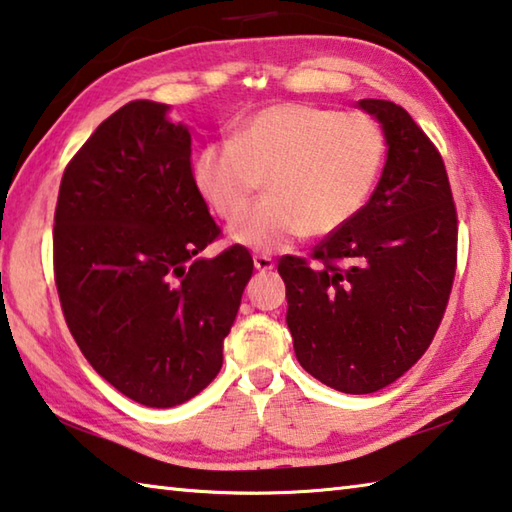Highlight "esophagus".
I'll return each instance as SVG.
<instances>
[{
  "mask_svg": "<svg viewBox=\"0 0 512 512\" xmlns=\"http://www.w3.org/2000/svg\"><path fill=\"white\" fill-rule=\"evenodd\" d=\"M253 264H255V268L257 271H271V268H275V262H273V257L271 255H255L253 257Z\"/></svg>",
  "mask_w": 512,
  "mask_h": 512,
  "instance_id": "obj_1",
  "label": "esophagus"
}]
</instances>
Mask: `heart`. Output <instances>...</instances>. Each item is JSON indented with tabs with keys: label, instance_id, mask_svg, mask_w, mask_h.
Listing matches in <instances>:
<instances>
[{
	"label": "heart",
	"instance_id": "b5f03b06",
	"mask_svg": "<svg viewBox=\"0 0 512 512\" xmlns=\"http://www.w3.org/2000/svg\"><path fill=\"white\" fill-rule=\"evenodd\" d=\"M386 155L379 121L311 103H275L241 121L230 140L205 144L194 185L225 221H237L264 179L269 198L230 228L235 244L273 253L341 230L361 212Z\"/></svg>",
	"mask_w": 512,
	"mask_h": 512
}]
</instances>
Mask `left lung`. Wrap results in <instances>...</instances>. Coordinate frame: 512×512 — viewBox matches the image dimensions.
<instances>
[{
    "label": "left lung",
    "instance_id": "1",
    "mask_svg": "<svg viewBox=\"0 0 512 512\" xmlns=\"http://www.w3.org/2000/svg\"><path fill=\"white\" fill-rule=\"evenodd\" d=\"M388 158L370 201L305 257L277 262L300 366L341 393L393 384L438 332L456 275L458 216L443 155L393 101L361 99Z\"/></svg>",
    "mask_w": 512,
    "mask_h": 512
}]
</instances>
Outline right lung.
<instances>
[{"instance_id": "obj_1", "label": "right lung", "mask_w": 512, "mask_h": 512, "mask_svg": "<svg viewBox=\"0 0 512 512\" xmlns=\"http://www.w3.org/2000/svg\"><path fill=\"white\" fill-rule=\"evenodd\" d=\"M169 106L131 101L69 164L54 214V277L83 357L131 400L171 409L223 366V339L253 275L219 239L192 171V135Z\"/></svg>"}]
</instances>
